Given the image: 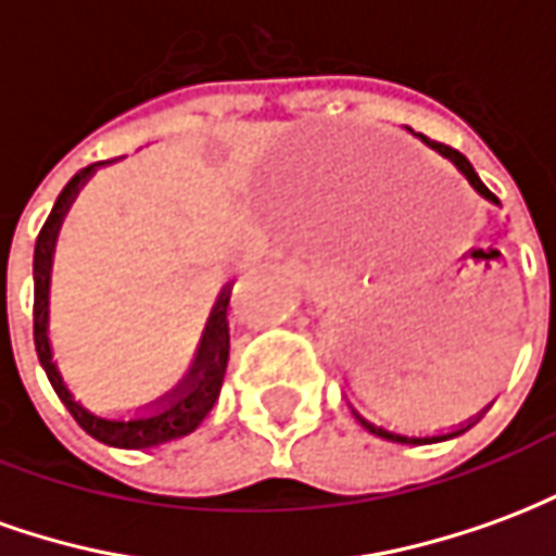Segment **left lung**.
Wrapping results in <instances>:
<instances>
[{
	"label": "left lung",
	"mask_w": 556,
	"mask_h": 556,
	"mask_svg": "<svg viewBox=\"0 0 556 556\" xmlns=\"http://www.w3.org/2000/svg\"><path fill=\"white\" fill-rule=\"evenodd\" d=\"M429 146L434 148V151H438L441 157L450 160L455 169L465 175L467 184H470V187H473V190H477V193L482 195L485 202H491V205H501V202H497V195L491 193L489 187L479 181V175H477V172H473V166H470V160H467L465 154H458L455 148L438 146V142H429ZM489 408H491V405H489ZM489 408H485V410H489ZM351 410H354V417H357V422H361V426L366 431H372V434H378V438H384V441L410 443V446H419V443H441V441H450V438H458V434H465V431L470 429V426H477L479 419H482V414H485V410H482V414H477V417H470V419H467V422H458V426H455V429H450V431H434V434H408V431H396V429H387V426H378V422H372V419L363 417L361 410L354 408V405H351Z\"/></svg>",
	"instance_id": "left-lung-1"
}]
</instances>
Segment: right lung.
Listing matches in <instances>:
<instances>
[{"mask_svg":"<svg viewBox=\"0 0 556 556\" xmlns=\"http://www.w3.org/2000/svg\"><path fill=\"white\" fill-rule=\"evenodd\" d=\"M103 163H91L86 169H79L65 190L55 199L50 217L43 223L41 235L35 241V351L41 361L43 372L53 384L55 396L65 402L71 417L77 419L83 429L89 431L91 438H98L106 446H118V450H148V446H160V443L178 441L184 434L199 429V422L207 417V410L214 408L219 399V387H223V375H226V363H229V298L231 282L223 286L217 294V303L207 315L202 339L195 345L193 363L178 384L172 387L169 393L154 399L151 405L139 408L130 417H106L98 410L86 408L71 390H67L65 378L59 372L53 361V342H50V274H53V253L55 241H59V229L65 223L67 211L74 205L79 190L86 187L91 175L98 172Z\"/></svg>","mask_w":556,"mask_h":556,"instance_id":"right-lung-1","label":"right lung"}]
</instances>
